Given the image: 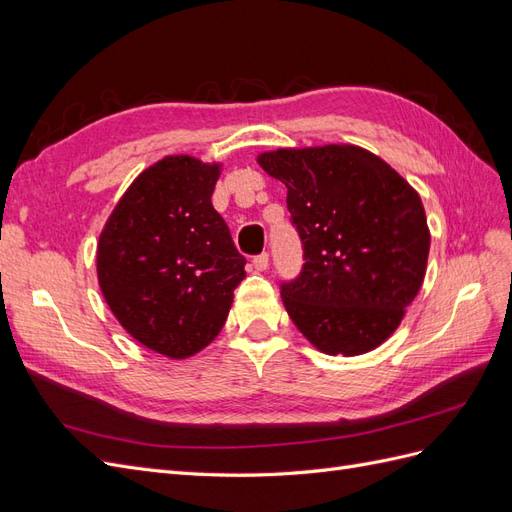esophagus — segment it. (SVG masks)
<instances>
[{"label":"esophagus","mask_w":512,"mask_h":512,"mask_svg":"<svg viewBox=\"0 0 512 512\" xmlns=\"http://www.w3.org/2000/svg\"><path fill=\"white\" fill-rule=\"evenodd\" d=\"M252 265H254V269H256V271H265V269L269 267V254H267V252H262V254L254 256Z\"/></svg>","instance_id":"obj_1"}]
</instances>
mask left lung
<instances>
[{"mask_svg": "<svg viewBox=\"0 0 512 512\" xmlns=\"http://www.w3.org/2000/svg\"><path fill=\"white\" fill-rule=\"evenodd\" d=\"M258 164L288 188L303 243L301 273L282 284L288 316L327 354L378 348L425 280L431 237L421 196L354 145L277 149Z\"/></svg>", "mask_w": 512, "mask_h": 512, "instance_id": "left-lung-1", "label": "left lung"}]
</instances>
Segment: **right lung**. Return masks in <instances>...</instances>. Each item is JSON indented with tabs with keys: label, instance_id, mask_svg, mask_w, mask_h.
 <instances>
[{
	"label": "right lung",
	"instance_id": "1",
	"mask_svg": "<svg viewBox=\"0 0 512 512\" xmlns=\"http://www.w3.org/2000/svg\"><path fill=\"white\" fill-rule=\"evenodd\" d=\"M220 164L168 156L138 175L98 241V282L136 342L168 359L209 346L228 318L245 258L211 194Z\"/></svg>",
	"mask_w": 512,
	"mask_h": 512
}]
</instances>
